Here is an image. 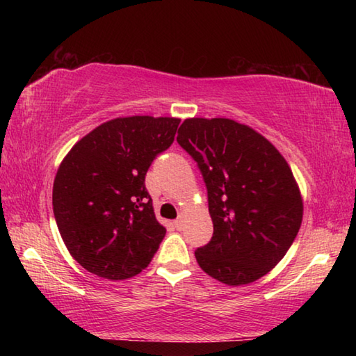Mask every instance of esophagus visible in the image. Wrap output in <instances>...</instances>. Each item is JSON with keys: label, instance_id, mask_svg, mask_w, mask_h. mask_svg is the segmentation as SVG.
<instances>
[{"label": "esophagus", "instance_id": "34e87169", "mask_svg": "<svg viewBox=\"0 0 356 356\" xmlns=\"http://www.w3.org/2000/svg\"><path fill=\"white\" fill-rule=\"evenodd\" d=\"M174 226H176L177 231H180V229H182V226H184V221H182V218H177L176 221H174Z\"/></svg>", "mask_w": 356, "mask_h": 356}]
</instances>
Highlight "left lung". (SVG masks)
Segmentation results:
<instances>
[{
	"label": "left lung",
	"mask_w": 356,
	"mask_h": 356,
	"mask_svg": "<svg viewBox=\"0 0 356 356\" xmlns=\"http://www.w3.org/2000/svg\"><path fill=\"white\" fill-rule=\"evenodd\" d=\"M177 143L200 166L213 237L195 251L216 281L242 286L267 275L291 248L303 197L291 166L267 138L226 118H190Z\"/></svg>",
	"instance_id": "1"
}]
</instances>
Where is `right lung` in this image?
<instances>
[{
	"mask_svg": "<svg viewBox=\"0 0 356 356\" xmlns=\"http://www.w3.org/2000/svg\"><path fill=\"white\" fill-rule=\"evenodd\" d=\"M179 124V118H116L64 156L53 182V212L72 257L88 272L127 280L152 261L166 227L155 218L144 177Z\"/></svg>",
	"mask_w": 356,
	"mask_h": 356,
	"instance_id": "right-lung-1",
	"label": "right lung"
}]
</instances>
